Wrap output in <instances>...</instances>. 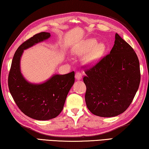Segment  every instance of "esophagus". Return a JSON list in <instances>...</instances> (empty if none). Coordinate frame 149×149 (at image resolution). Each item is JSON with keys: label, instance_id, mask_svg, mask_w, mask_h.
I'll return each instance as SVG.
<instances>
[{"label": "esophagus", "instance_id": "obj_1", "mask_svg": "<svg viewBox=\"0 0 149 149\" xmlns=\"http://www.w3.org/2000/svg\"><path fill=\"white\" fill-rule=\"evenodd\" d=\"M75 79H76L77 80L81 79V78H82V74H81V73H80L79 72H77L76 74H75Z\"/></svg>", "mask_w": 149, "mask_h": 149}]
</instances>
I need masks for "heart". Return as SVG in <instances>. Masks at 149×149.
Masks as SVG:
<instances>
[{"label": "heart", "instance_id": "b5f03b06", "mask_svg": "<svg viewBox=\"0 0 149 149\" xmlns=\"http://www.w3.org/2000/svg\"><path fill=\"white\" fill-rule=\"evenodd\" d=\"M106 49L107 46L104 42H97L95 39H89L76 45L72 51L77 56H82L87 53L85 57V62L87 64H93L101 58Z\"/></svg>", "mask_w": 149, "mask_h": 149}]
</instances>
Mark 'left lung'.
<instances>
[{
    "instance_id": "obj_1",
    "label": "left lung",
    "mask_w": 149,
    "mask_h": 149,
    "mask_svg": "<svg viewBox=\"0 0 149 149\" xmlns=\"http://www.w3.org/2000/svg\"><path fill=\"white\" fill-rule=\"evenodd\" d=\"M85 73V102L91 112L100 117H114L125 112L141 80L137 54L118 33L110 54Z\"/></svg>"
}]
</instances>
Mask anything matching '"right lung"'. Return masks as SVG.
Wrapping results in <instances>:
<instances>
[{"label": "right lung", "instance_id": "obj_1", "mask_svg": "<svg viewBox=\"0 0 149 149\" xmlns=\"http://www.w3.org/2000/svg\"><path fill=\"white\" fill-rule=\"evenodd\" d=\"M50 37V33L41 32L20 45L14 55L8 75L9 90L16 104L24 114L37 120H50L60 114L75 81L74 72L64 75L54 74L40 84L29 83L22 75L20 59L24 50Z\"/></svg>", "mask_w": 149, "mask_h": 149}]
</instances>
